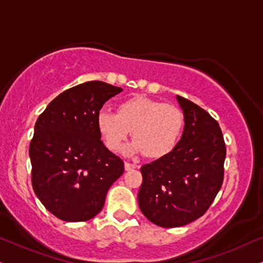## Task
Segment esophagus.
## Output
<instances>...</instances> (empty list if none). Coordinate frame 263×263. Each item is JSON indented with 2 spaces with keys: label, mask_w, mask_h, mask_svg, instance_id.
<instances>
[{
  "label": "esophagus",
  "mask_w": 263,
  "mask_h": 263,
  "mask_svg": "<svg viewBox=\"0 0 263 263\" xmlns=\"http://www.w3.org/2000/svg\"><path fill=\"white\" fill-rule=\"evenodd\" d=\"M134 168H137L135 164L129 163V162H125V163H124V170L125 171H132V170H134Z\"/></svg>",
  "instance_id": "34e87169"
}]
</instances>
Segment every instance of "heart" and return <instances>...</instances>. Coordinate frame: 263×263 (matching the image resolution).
I'll return each mask as SVG.
<instances>
[{"label": "heart", "mask_w": 263, "mask_h": 263, "mask_svg": "<svg viewBox=\"0 0 263 263\" xmlns=\"http://www.w3.org/2000/svg\"><path fill=\"white\" fill-rule=\"evenodd\" d=\"M96 126L109 150H118L132 130L134 141L124 147V154L144 152L150 158H161L177 147L183 134L184 115L170 103L134 96L119 102L117 113L99 112Z\"/></svg>", "instance_id": "1"}]
</instances>
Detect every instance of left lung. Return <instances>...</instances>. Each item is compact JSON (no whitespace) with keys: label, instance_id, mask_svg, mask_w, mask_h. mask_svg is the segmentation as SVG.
I'll return each instance as SVG.
<instances>
[{"label":"left lung","instance_id":"1","mask_svg":"<svg viewBox=\"0 0 263 263\" xmlns=\"http://www.w3.org/2000/svg\"><path fill=\"white\" fill-rule=\"evenodd\" d=\"M183 134L167 156L140 168L139 207L163 228L183 227L206 212L223 183L226 145L218 123L200 106L177 95Z\"/></svg>","mask_w":263,"mask_h":263}]
</instances>
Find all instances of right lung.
Instances as JSON below:
<instances>
[{
    "label": "right lung",
    "instance_id": "1",
    "mask_svg": "<svg viewBox=\"0 0 263 263\" xmlns=\"http://www.w3.org/2000/svg\"><path fill=\"white\" fill-rule=\"evenodd\" d=\"M121 91L97 80L79 84L48 103L35 123L29 147L32 189L62 221L95 217L124 172L123 161L105 146L96 126L103 103Z\"/></svg>",
    "mask_w": 263,
    "mask_h": 263
}]
</instances>
